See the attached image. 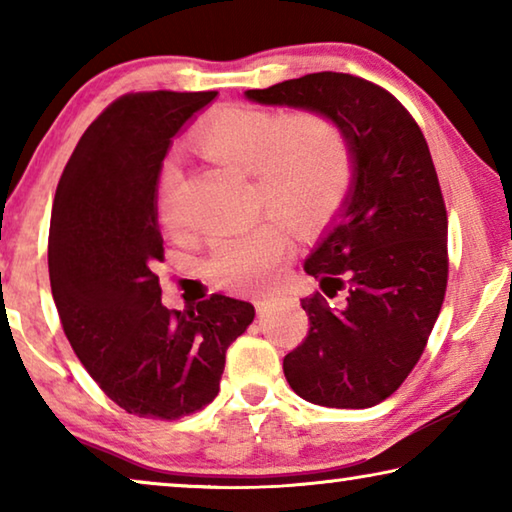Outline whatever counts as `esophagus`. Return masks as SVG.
Returning a JSON list of instances; mask_svg holds the SVG:
<instances>
[{
  "instance_id": "1",
  "label": "esophagus",
  "mask_w": 512,
  "mask_h": 512,
  "mask_svg": "<svg viewBox=\"0 0 512 512\" xmlns=\"http://www.w3.org/2000/svg\"><path fill=\"white\" fill-rule=\"evenodd\" d=\"M273 305H275V298H273V296H264V298H257V300H255L257 314H266V311L271 309Z\"/></svg>"
}]
</instances>
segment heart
<instances>
[{"instance_id": "1", "label": "heart", "mask_w": 512, "mask_h": 512, "mask_svg": "<svg viewBox=\"0 0 512 512\" xmlns=\"http://www.w3.org/2000/svg\"><path fill=\"white\" fill-rule=\"evenodd\" d=\"M196 144L210 158L253 173L257 201L298 232L316 230L348 198L354 155L348 135L318 110L282 112L232 106L198 128ZM183 173L167 162L160 173L158 207L176 223V192ZM287 253V237L273 221H257L239 235L214 239L207 273L232 291H253L271 280Z\"/></svg>"}]
</instances>
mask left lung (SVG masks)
Segmentation results:
<instances>
[{"instance_id":"left-lung-1","label":"left lung","mask_w":512,"mask_h":512,"mask_svg":"<svg viewBox=\"0 0 512 512\" xmlns=\"http://www.w3.org/2000/svg\"><path fill=\"white\" fill-rule=\"evenodd\" d=\"M246 97L323 112L350 140V196L305 262L325 295L346 291V307L320 293L300 300L309 332L284 357V377L311 404L368 409L409 377L447 291V210L427 140L391 92L352 74H307Z\"/></svg>"}]
</instances>
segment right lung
Wrapping results in <instances>:
<instances>
[{
  "instance_id": "add662e5",
  "label": "right lung",
  "mask_w": 512,
  "mask_h": 512,
  "mask_svg": "<svg viewBox=\"0 0 512 512\" xmlns=\"http://www.w3.org/2000/svg\"><path fill=\"white\" fill-rule=\"evenodd\" d=\"M216 92H128L92 121L58 180L49 282L60 325L99 388L126 413L178 420L219 393L225 350L253 323L221 293L162 305L155 268L158 176L171 137Z\"/></svg>"
}]
</instances>
